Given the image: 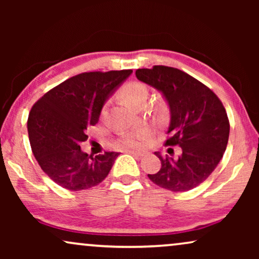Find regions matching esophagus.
Returning a JSON list of instances; mask_svg holds the SVG:
<instances>
[{
    "label": "esophagus",
    "mask_w": 259,
    "mask_h": 259,
    "mask_svg": "<svg viewBox=\"0 0 259 259\" xmlns=\"http://www.w3.org/2000/svg\"><path fill=\"white\" fill-rule=\"evenodd\" d=\"M127 153H130V154H132V155H134V157H137V158H141L143 157V153H141V152H138V151H133V150H128V151H126Z\"/></svg>",
    "instance_id": "34e87169"
}]
</instances>
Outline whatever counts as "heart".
Wrapping results in <instances>:
<instances>
[{
  "instance_id": "1",
  "label": "heart",
  "mask_w": 259,
  "mask_h": 259,
  "mask_svg": "<svg viewBox=\"0 0 259 259\" xmlns=\"http://www.w3.org/2000/svg\"><path fill=\"white\" fill-rule=\"evenodd\" d=\"M148 94H150V91H148L147 86L141 82L128 83L121 91V97L123 101L127 105L132 106L133 108L137 109L143 108L146 105ZM150 130L144 127V128L138 130L137 132L126 134L121 140V145L130 148H139L145 144V141H146L148 136H150Z\"/></svg>"
}]
</instances>
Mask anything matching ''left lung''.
Instances as JSON below:
<instances>
[{
    "instance_id": "1",
    "label": "left lung",
    "mask_w": 259,
    "mask_h": 259,
    "mask_svg": "<svg viewBox=\"0 0 259 259\" xmlns=\"http://www.w3.org/2000/svg\"><path fill=\"white\" fill-rule=\"evenodd\" d=\"M136 75L162 95L169 109L166 145L182 148L178 158L155 152L161 168L148 178L172 192L194 189L214 171L226 150L230 123L224 106L210 88L177 68L154 66L137 69Z\"/></svg>"
}]
</instances>
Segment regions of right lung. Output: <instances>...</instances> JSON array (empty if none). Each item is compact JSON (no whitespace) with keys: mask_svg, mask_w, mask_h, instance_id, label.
<instances>
[{"mask_svg":"<svg viewBox=\"0 0 259 259\" xmlns=\"http://www.w3.org/2000/svg\"><path fill=\"white\" fill-rule=\"evenodd\" d=\"M133 70L90 72L70 77L46 93L28 116L31 150L44 172L70 191L97 186L108 176L118 152L88 155L80 143L100 118L106 101Z\"/></svg>","mask_w":259,"mask_h":259,"instance_id":"obj_1","label":"right lung"}]
</instances>
